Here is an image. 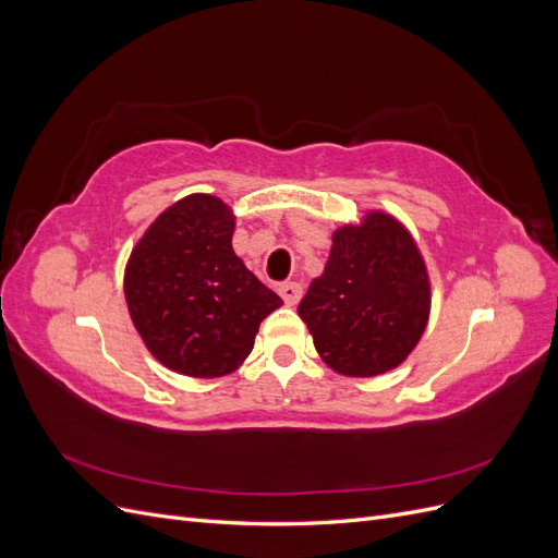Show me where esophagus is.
Returning <instances> with one entry per match:
<instances>
[{
    "mask_svg": "<svg viewBox=\"0 0 558 558\" xmlns=\"http://www.w3.org/2000/svg\"><path fill=\"white\" fill-rule=\"evenodd\" d=\"M279 295L283 298L286 305L293 307L302 298V286L298 281H283V283H279Z\"/></svg>",
    "mask_w": 558,
    "mask_h": 558,
    "instance_id": "obj_1",
    "label": "esophagus"
}]
</instances>
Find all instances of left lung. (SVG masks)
Wrapping results in <instances>:
<instances>
[{"instance_id":"8db88e82","label":"left lung","mask_w":558,"mask_h":558,"mask_svg":"<svg viewBox=\"0 0 558 558\" xmlns=\"http://www.w3.org/2000/svg\"><path fill=\"white\" fill-rule=\"evenodd\" d=\"M428 312L424 258L412 234L381 211L335 230L324 275L298 305L318 356L347 377L398 367L424 335Z\"/></svg>"}]
</instances>
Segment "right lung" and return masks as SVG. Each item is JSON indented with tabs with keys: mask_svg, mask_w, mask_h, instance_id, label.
Masks as SVG:
<instances>
[{
	"mask_svg": "<svg viewBox=\"0 0 558 558\" xmlns=\"http://www.w3.org/2000/svg\"><path fill=\"white\" fill-rule=\"evenodd\" d=\"M234 216L214 195L165 209L132 248L125 300L148 351L174 373L223 377L251 353L260 320L281 307L232 251Z\"/></svg>",
	"mask_w": 558,
	"mask_h": 558,
	"instance_id": "1",
	"label": "right lung"
}]
</instances>
